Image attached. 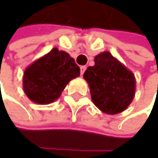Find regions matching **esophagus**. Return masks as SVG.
I'll use <instances>...</instances> for the list:
<instances>
[{
  "label": "esophagus",
  "mask_w": 158,
  "mask_h": 158,
  "mask_svg": "<svg viewBox=\"0 0 158 158\" xmlns=\"http://www.w3.org/2000/svg\"><path fill=\"white\" fill-rule=\"evenodd\" d=\"M85 70H86V66H85V65L81 66V75H83V74H84Z\"/></svg>",
  "instance_id": "1"
}]
</instances>
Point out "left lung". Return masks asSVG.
<instances>
[{"label":"left lung","mask_w":158,"mask_h":158,"mask_svg":"<svg viewBox=\"0 0 158 158\" xmlns=\"http://www.w3.org/2000/svg\"><path fill=\"white\" fill-rule=\"evenodd\" d=\"M83 77L93 103L105 114L123 112L135 98V75L108 51L95 57V65L89 66Z\"/></svg>","instance_id":"8db88e82"}]
</instances>
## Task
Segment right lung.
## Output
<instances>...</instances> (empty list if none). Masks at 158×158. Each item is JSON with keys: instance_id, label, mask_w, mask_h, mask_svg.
<instances>
[{"instance_id": "right-lung-1", "label": "right lung", "mask_w": 158, "mask_h": 158, "mask_svg": "<svg viewBox=\"0 0 158 158\" xmlns=\"http://www.w3.org/2000/svg\"><path fill=\"white\" fill-rule=\"evenodd\" d=\"M80 75V67L68 53L53 48L24 70L23 91L31 101L49 104L57 100L69 81Z\"/></svg>"}]
</instances>
